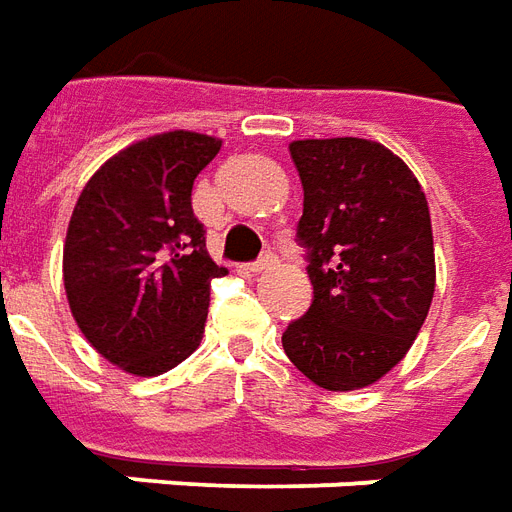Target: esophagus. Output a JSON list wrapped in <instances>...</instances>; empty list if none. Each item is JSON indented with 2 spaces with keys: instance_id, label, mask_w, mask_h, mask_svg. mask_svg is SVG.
<instances>
[{
  "instance_id": "esophagus-1",
  "label": "esophagus",
  "mask_w": 512,
  "mask_h": 512,
  "mask_svg": "<svg viewBox=\"0 0 512 512\" xmlns=\"http://www.w3.org/2000/svg\"><path fill=\"white\" fill-rule=\"evenodd\" d=\"M276 263H279V260H276L274 252H266V255L260 257V260H255V263L249 266V271H255V274H263V271H271Z\"/></svg>"
}]
</instances>
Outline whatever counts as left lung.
Here are the masks:
<instances>
[{
  "label": "left lung",
  "mask_w": 512,
  "mask_h": 512,
  "mask_svg": "<svg viewBox=\"0 0 512 512\" xmlns=\"http://www.w3.org/2000/svg\"><path fill=\"white\" fill-rule=\"evenodd\" d=\"M290 157L304 187L295 238L314 298L282 347L314 385L358 391L407 355L429 314V203L412 170L374 140H293Z\"/></svg>",
  "instance_id": "left-lung-1"
}]
</instances>
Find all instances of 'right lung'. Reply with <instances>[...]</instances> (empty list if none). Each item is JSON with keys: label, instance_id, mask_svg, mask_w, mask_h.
Segmentation results:
<instances>
[{"label": "right lung", "instance_id": "add662e5", "mask_svg": "<svg viewBox=\"0 0 512 512\" xmlns=\"http://www.w3.org/2000/svg\"><path fill=\"white\" fill-rule=\"evenodd\" d=\"M222 140L162 132L132 143L83 187L64 241V290L102 358L157 377L198 350L211 279L227 274L206 249L192 184Z\"/></svg>", "mask_w": 512, "mask_h": 512}]
</instances>
